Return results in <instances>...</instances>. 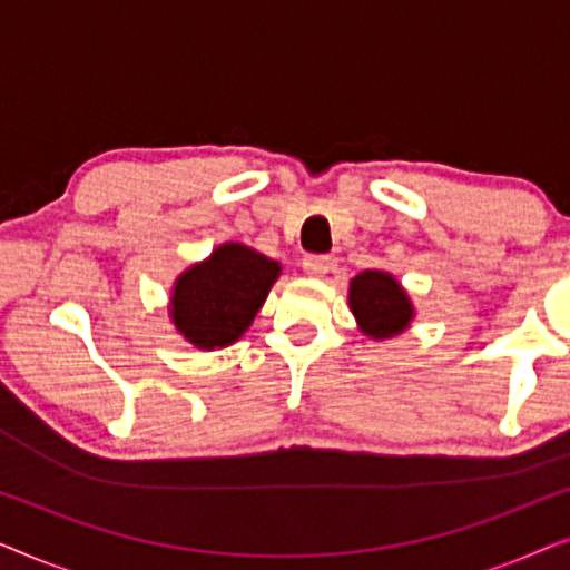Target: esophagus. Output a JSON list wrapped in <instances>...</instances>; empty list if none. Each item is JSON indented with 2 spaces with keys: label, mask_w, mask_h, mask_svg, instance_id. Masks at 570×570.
<instances>
[{
  "label": "esophagus",
  "mask_w": 570,
  "mask_h": 570,
  "mask_svg": "<svg viewBox=\"0 0 570 570\" xmlns=\"http://www.w3.org/2000/svg\"><path fill=\"white\" fill-rule=\"evenodd\" d=\"M303 269H306V275H311V277H324L326 272L332 269V259L322 254H311L303 259Z\"/></svg>",
  "instance_id": "obj_1"
}]
</instances>
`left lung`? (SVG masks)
<instances>
[{
    "mask_svg": "<svg viewBox=\"0 0 570 570\" xmlns=\"http://www.w3.org/2000/svg\"><path fill=\"white\" fill-rule=\"evenodd\" d=\"M350 311L357 326L371 340H389L407 330L415 308L394 275L365 269L350 279Z\"/></svg>",
    "mask_w": 570,
    "mask_h": 570,
    "instance_id": "1",
    "label": "left lung"
}]
</instances>
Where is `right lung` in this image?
I'll use <instances>...</instances> for the list:
<instances>
[{"instance_id":"right-lung-1","label":"right lung","mask_w":570,"mask_h":570,"mask_svg":"<svg viewBox=\"0 0 570 570\" xmlns=\"http://www.w3.org/2000/svg\"><path fill=\"white\" fill-rule=\"evenodd\" d=\"M277 277L275 259L230 240L176 277L170 322L194 347H228L252 326Z\"/></svg>"}]
</instances>
